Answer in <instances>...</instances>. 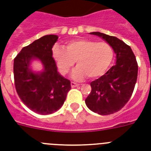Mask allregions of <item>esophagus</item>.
<instances>
[{
    "instance_id": "34e87169",
    "label": "esophagus",
    "mask_w": 151,
    "mask_h": 151,
    "mask_svg": "<svg viewBox=\"0 0 151 151\" xmlns=\"http://www.w3.org/2000/svg\"><path fill=\"white\" fill-rule=\"evenodd\" d=\"M70 85H71V87H78V86H79V84L77 83H75V82H71L70 83Z\"/></svg>"
}]
</instances>
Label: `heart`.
I'll use <instances>...</instances> for the list:
<instances>
[{
	"label": "heart",
	"mask_w": 151,
	"mask_h": 151,
	"mask_svg": "<svg viewBox=\"0 0 151 151\" xmlns=\"http://www.w3.org/2000/svg\"><path fill=\"white\" fill-rule=\"evenodd\" d=\"M66 50L55 45L53 56L58 69L66 75L77 63L78 67L72 73L75 81H83L87 76L95 79L104 75L114 59V49L107 42H97L88 39L70 40L66 44Z\"/></svg>",
	"instance_id": "obj_1"
}]
</instances>
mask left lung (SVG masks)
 Listing matches in <instances>:
<instances>
[{
    "label": "left lung",
    "mask_w": 151,
    "mask_h": 151,
    "mask_svg": "<svg viewBox=\"0 0 151 151\" xmlns=\"http://www.w3.org/2000/svg\"><path fill=\"white\" fill-rule=\"evenodd\" d=\"M108 43L116 54V64L91 83V92L86 98L87 107L101 115L117 112L130 100L137 78L138 66L131 48L116 37L91 32Z\"/></svg>",
    "instance_id": "left-lung-1"
}]
</instances>
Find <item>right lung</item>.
<instances>
[{
  "label": "right lung",
  "instance_id": "add662e5",
  "mask_svg": "<svg viewBox=\"0 0 151 151\" xmlns=\"http://www.w3.org/2000/svg\"><path fill=\"white\" fill-rule=\"evenodd\" d=\"M58 39L57 35H45L23 47L14 60L17 94L27 107L39 114H50L59 110L71 88L70 81L58 71L52 57V47ZM35 60L42 64L41 72H34L30 67Z\"/></svg>",
  "mask_w": 151,
  "mask_h": 151
}]
</instances>
